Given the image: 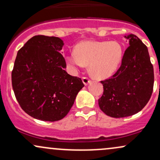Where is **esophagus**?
<instances>
[{
	"label": "esophagus",
	"mask_w": 160,
	"mask_h": 160,
	"mask_svg": "<svg viewBox=\"0 0 160 160\" xmlns=\"http://www.w3.org/2000/svg\"><path fill=\"white\" fill-rule=\"evenodd\" d=\"M82 82H83L84 85H85V86L88 85V84H89V82H91L90 79L88 78H86V77H84V78H82Z\"/></svg>",
	"instance_id": "1"
}]
</instances>
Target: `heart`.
<instances>
[{"instance_id":"obj_1","label":"heart","mask_w":160,"mask_h":160,"mask_svg":"<svg viewBox=\"0 0 160 160\" xmlns=\"http://www.w3.org/2000/svg\"><path fill=\"white\" fill-rule=\"evenodd\" d=\"M123 55V46L117 40H84L75 46L74 53L66 56V61L74 69L88 65L92 76L106 79L118 70Z\"/></svg>"}]
</instances>
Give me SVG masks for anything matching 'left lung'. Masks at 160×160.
Here are the masks:
<instances>
[{"mask_svg": "<svg viewBox=\"0 0 160 160\" xmlns=\"http://www.w3.org/2000/svg\"><path fill=\"white\" fill-rule=\"evenodd\" d=\"M125 38L129 47L122 64L111 78L101 81L104 92L98 99L100 109L114 118L129 117L141 111L153 92L154 74L148 47L135 34Z\"/></svg>", "mask_w": 160, "mask_h": 160, "instance_id": "left-lung-1", "label": "left lung"}]
</instances>
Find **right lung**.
I'll list each match as a JSON object with an SVG mask.
<instances>
[{"label":"right lung","instance_id":"obj_1","mask_svg":"<svg viewBox=\"0 0 160 160\" xmlns=\"http://www.w3.org/2000/svg\"><path fill=\"white\" fill-rule=\"evenodd\" d=\"M63 45L59 38L37 35L17 52L12 71L14 94L22 109L38 120L63 119L84 86L81 79L65 71Z\"/></svg>","mask_w":160,"mask_h":160}]
</instances>
